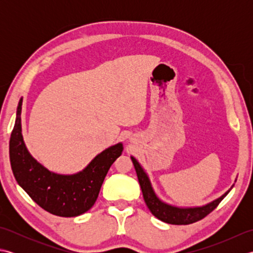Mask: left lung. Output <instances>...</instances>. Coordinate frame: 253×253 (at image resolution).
<instances>
[{"instance_id": "8db88e82", "label": "left lung", "mask_w": 253, "mask_h": 253, "mask_svg": "<svg viewBox=\"0 0 253 253\" xmlns=\"http://www.w3.org/2000/svg\"><path fill=\"white\" fill-rule=\"evenodd\" d=\"M130 158H131L133 166H135L139 184H140V187H141L144 202H146L150 212H151L155 217L159 218L160 221L169 223V224L187 225V224H192L195 222L200 221V219L206 217L209 213H211L213 210L218 206L219 202H221L223 199L228 195V192L232 190V188L234 187L233 185L230 187V189L225 192L223 196L215 199V200L204 204V206L189 207V208L175 207V206H171L169 203H166L161 200L157 193H155L151 181H150L149 176L146 173V170L142 169L140 163H139L135 158L133 157H130Z\"/></svg>"}]
</instances>
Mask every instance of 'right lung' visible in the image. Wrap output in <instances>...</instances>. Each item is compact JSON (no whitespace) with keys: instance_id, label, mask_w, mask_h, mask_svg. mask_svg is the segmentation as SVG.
<instances>
[{"instance_id":"right-lung-1","label":"right lung","mask_w":253,"mask_h":253,"mask_svg":"<svg viewBox=\"0 0 253 253\" xmlns=\"http://www.w3.org/2000/svg\"><path fill=\"white\" fill-rule=\"evenodd\" d=\"M21 104L18 102L9 140V160L16 181L38 206L57 216L73 217L92 208L111 165L121 157L123 143L105 149L76 174H56L45 169L27 150L21 133Z\"/></svg>"}]
</instances>
